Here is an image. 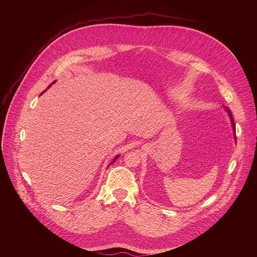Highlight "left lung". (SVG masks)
<instances>
[{
  "mask_svg": "<svg viewBox=\"0 0 257 257\" xmlns=\"http://www.w3.org/2000/svg\"><path fill=\"white\" fill-rule=\"evenodd\" d=\"M229 115H230V117H231V121H232V123H233V127H234V130L236 129L235 128V123H234V120H233V117H232V114H231V112L229 111Z\"/></svg>",
  "mask_w": 257,
  "mask_h": 257,
  "instance_id": "obj_1",
  "label": "left lung"
}]
</instances>
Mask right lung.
<instances>
[{
	"instance_id": "right-lung-1",
	"label": "right lung",
	"mask_w": 257,
	"mask_h": 257,
	"mask_svg": "<svg viewBox=\"0 0 257 257\" xmlns=\"http://www.w3.org/2000/svg\"><path fill=\"white\" fill-rule=\"evenodd\" d=\"M54 82H55V81H54ZM54 82H53V83H54ZM49 87H50V86H49ZM118 158H119V157H116V158H115V159H114V161H113V162H112V163H111V165H112V164H113V163H115V161H116V160H117V159H118Z\"/></svg>"
}]
</instances>
